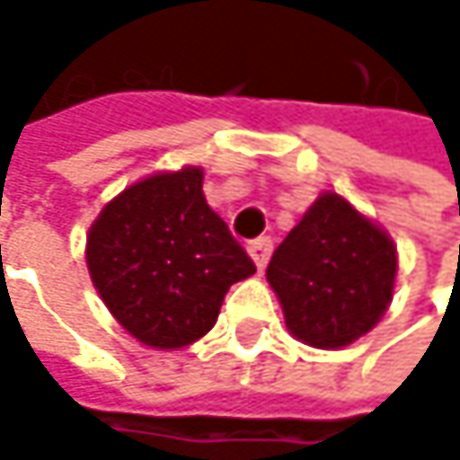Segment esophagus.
<instances>
[{
	"label": "esophagus",
	"mask_w": 460,
	"mask_h": 460,
	"mask_svg": "<svg viewBox=\"0 0 460 460\" xmlns=\"http://www.w3.org/2000/svg\"><path fill=\"white\" fill-rule=\"evenodd\" d=\"M270 251H273V240L270 237H259V240L248 243V253L256 261L259 270H264V264H268V259H270Z\"/></svg>",
	"instance_id": "1"
}]
</instances>
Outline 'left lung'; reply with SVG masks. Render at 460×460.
I'll list each match as a JSON object with an SVG mask.
<instances>
[{
	"instance_id": "8db88e82",
	"label": "left lung",
	"mask_w": 460,
	"mask_h": 460,
	"mask_svg": "<svg viewBox=\"0 0 460 460\" xmlns=\"http://www.w3.org/2000/svg\"><path fill=\"white\" fill-rule=\"evenodd\" d=\"M397 273L386 232L337 192H323L268 264L287 328L314 348H345L373 328Z\"/></svg>"
}]
</instances>
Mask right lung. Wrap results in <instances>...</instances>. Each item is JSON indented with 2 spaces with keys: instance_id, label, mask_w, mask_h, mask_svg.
<instances>
[{
  "instance_id": "right-lung-1",
  "label": "right lung",
  "mask_w": 460,
  "mask_h": 460,
  "mask_svg": "<svg viewBox=\"0 0 460 460\" xmlns=\"http://www.w3.org/2000/svg\"><path fill=\"white\" fill-rule=\"evenodd\" d=\"M201 184V168L143 179L110 201L87 234V270L107 309L160 350L204 337L228 287L256 273Z\"/></svg>"
}]
</instances>
